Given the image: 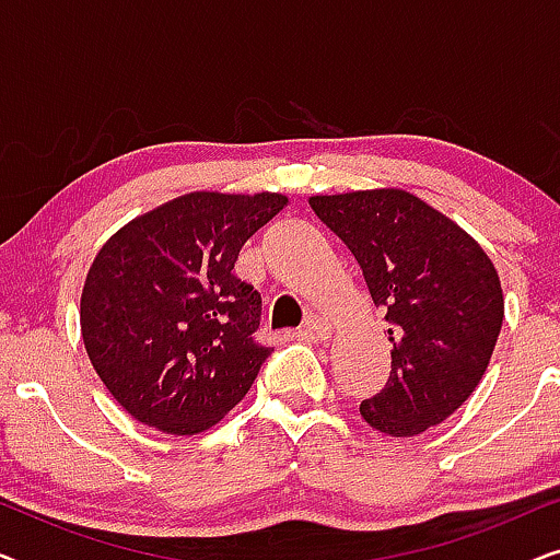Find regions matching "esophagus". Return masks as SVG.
<instances>
[{
    "label": "esophagus",
    "mask_w": 560,
    "mask_h": 560,
    "mask_svg": "<svg viewBox=\"0 0 560 560\" xmlns=\"http://www.w3.org/2000/svg\"><path fill=\"white\" fill-rule=\"evenodd\" d=\"M305 331H308L313 339H328L331 336V324H328L326 318H320L318 313H311L308 318H305Z\"/></svg>",
    "instance_id": "1"
}]
</instances>
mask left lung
<instances>
[{"label":"left lung","mask_w":560,"mask_h":560,"mask_svg":"<svg viewBox=\"0 0 560 560\" xmlns=\"http://www.w3.org/2000/svg\"><path fill=\"white\" fill-rule=\"evenodd\" d=\"M387 311L393 370L359 405L380 433L408 439L469 400L492 359L504 295L492 259L446 213L402 188L311 196Z\"/></svg>","instance_id":"8db88e82"}]
</instances>
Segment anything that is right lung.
Returning a JSON list of instances; mask_svg holds the SVG:
<instances>
[{"instance_id": "right-lung-1", "label": "right lung", "mask_w": 560, "mask_h": 560, "mask_svg": "<svg viewBox=\"0 0 560 560\" xmlns=\"http://www.w3.org/2000/svg\"><path fill=\"white\" fill-rule=\"evenodd\" d=\"M285 206L270 190H194L98 249L81 293L83 347L135 420L196 435L247 395L270 349L252 339L262 298L232 270L244 242Z\"/></svg>"}]
</instances>
